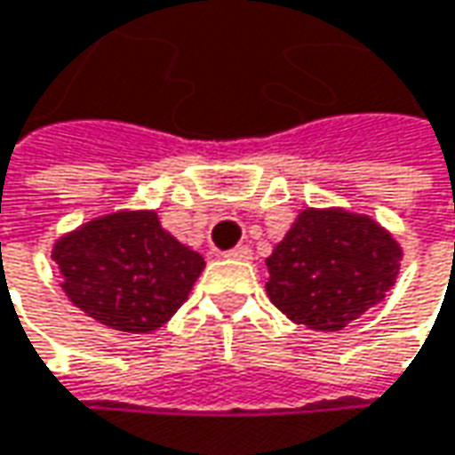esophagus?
Here are the masks:
<instances>
[{
    "label": "esophagus",
    "mask_w": 455,
    "mask_h": 455,
    "mask_svg": "<svg viewBox=\"0 0 455 455\" xmlns=\"http://www.w3.org/2000/svg\"><path fill=\"white\" fill-rule=\"evenodd\" d=\"M228 259H242V262H250L252 259V250L250 247H234L231 252H227Z\"/></svg>",
    "instance_id": "esophagus-1"
}]
</instances>
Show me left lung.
Wrapping results in <instances>:
<instances>
[{
	"label": "left lung",
	"mask_w": 455,
	"mask_h": 455,
	"mask_svg": "<svg viewBox=\"0 0 455 455\" xmlns=\"http://www.w3.org/2000/svg\"><path fill=\"white\" fill-rule=\"evenodd\" d=\"M399 259V242L371 216L304 208L265 259V291L291 322L337 332L387 299Z\"/></svg>",
	"instance_id": "1"
}]
</instances>
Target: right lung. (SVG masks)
<instances>
[{
  "label": "right lung",
  "instance_id": "right-lung-1",
  "mask_svg": "<svg viewBox=\"0 0 455 455\" xmlns=\"http://www.w3.org/2000/svg\"><path fill=\"white\" fill-rule=\"evenodd\" d=\"M61 288L94 322L118 332L167 324L201 278L205 259L162 227L156 211H113L53 242Z\"/></svg>",
  "mask_w": 455,
  "mask_h": 455
}]
</instances>
